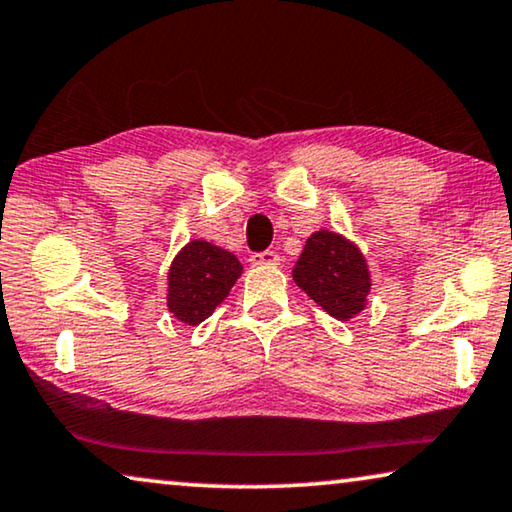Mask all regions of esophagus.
Wrapping results in <instances>:
<instances>
[{
	"label": "esophagus",
	"mask_w": 512,
	"mask_h": 512,
	"mask_svg": "<svg viewBox=\"0 0 512 512\" xmlns=\"http://www.w3.org/2000/svg\"><path fill=\"white\" fill-rule=\"evenodd\" d=\"M251 265H277L279 263V254L277 251H258V254H251Z\"/></svg>",
	"instance_id": "1"
}]
</instances>
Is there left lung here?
<instances>
[{"label": "left lung", "instance_id": "left-lung-1", "mask_svg": "<svg viewBox=\"0 0 512 512\" xmlns=\"http://www.w3.org/2000/svg\"><path fill=\"white\" fill-rule=\"evenodd\" d=\"M293 281L337 321L358 316L372 291V274L358 244L325 228L307 238Z\"/></svg>", "mask_w": 512, "mask_h": 512}]
</instances>
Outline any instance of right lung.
I'll return each mask as SVG.
<instances>
[{"label": "right lung", "mask_w": 512, "mask_h": 512, "mask_svg": "<svg viewBox=\"0 0 512 512\" xmlns=\"http://www.w3.org/2000/svg\"><path fill=\"white\" fill-rule=\"evenodd\" d=\"M240 274L242 263L231 251L205 240H189L170 263L166 307L177 321L203 323L226 300Z\"/></svg>", "instance_id": "1"}]
</instances>
